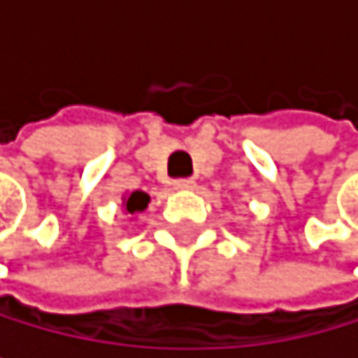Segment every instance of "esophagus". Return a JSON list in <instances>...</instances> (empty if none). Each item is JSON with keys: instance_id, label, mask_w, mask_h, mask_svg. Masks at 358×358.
<instances>
[{"instance_id": "obj_1", "label": "esophagus", "mask_w": 358, "mask_h": 358, "mask_svg": "<svg viewBox=\"0 0 358 358\" xmlns=\"http://www.w3.org/2000/svg\"><path fill=\"white\" fill-rule=\"evenodd\" d=\"M175 188L177 190H192L194 188V179L186 177V179H175Z\"/></svg>"}]
</instances>
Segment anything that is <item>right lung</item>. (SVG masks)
Returning <instances> with one entry per match:
<instances>
[{"label": "right lung", "mask_w": 358, "mask_h": 358, "mask_svg": "<svg viewBox=\"0 0 358 358\" xmlns=\"http://www.w3.org/2000/svg\"><path fill=\"white\" fill-rule=\"evenodd\" d=\"M148 201H150V194L148 192L134 190L127 199H123V206H125V210L129 215H134V213H143L148 208Z\"/></svg>", "instance_id": "right-lung-1"}]
</instances>
